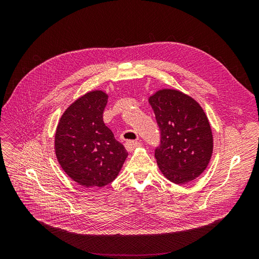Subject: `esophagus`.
Returning <instances> with one entry per match:
<instances>
[{
	"mask_svg": "<svg viewBox=\"0 0 259 259\" xmlns=\"http://www.w3.org/2000/svg\"><path fill=\"white\" fill-rule=\"evenodd\" d=\"M140 146H142V144L137 142V140H127V142L125 143V148H126L127 151H133L135 148Z\"/></svg>",
	"mask_w": 259,
	"mask_h": 259,
	"instance_id": "1",
	"label": "esophagus"
}]
</instances>
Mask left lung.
Instances as JSON below:
<instances>
[{"label": "left lung", "mask_w": 259, "mask_h": 259, "mask_svg": "<svg viewBox=\"0 0 259 259\" xmlns=\"http://www.w3.org/2000/svg\"><path fill=\"white\" fill-rule=\"evenodd\" d=\"M160 128L154 156L171 183L191 182L205 170L213 153V135L202 107L176 90H161L149 98Z\"/></svg>", "instance_id": "8db88e82"}]
</instances>
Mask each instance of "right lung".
Wrapping results in <instances>:
<instances>
[{
  "label": "right lung",
  "instance_id": "right-lung-1",
  "mask_svg": "<svg viewBox=\"0 0 259 259\" xmlns=\"http://www.w3.org/2000/svg\"><path fill=\"white\" fill-rule=\"evenodd\" d=\"M108 95L93 91L76 99L60 117L55 152L60 166L83 187L112 183L127 156L103 120Z\"/></svg>",
  "mask_w": 259,
  "mask_h": 259
}]
</instances>
